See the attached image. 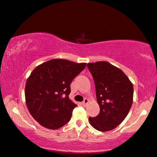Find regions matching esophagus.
<instances>
[{
	"label": "esophagus",
	"instance_id": "esophagus-1",
	"mask_svg": "<svg viewBox=\"0 0 157 157\" xmlns=\"http://www.w3.org/2000/svg\"><path fill=\"white\" fill-rule=\"evenodd\" d=\"M88 103H89V100H88V99H87V98H84L83 102H82V105H86V104H87Z\"/></svg>",
	"mask_w": 157,
	"mask_h": 157
}]
</instances>
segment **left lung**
I'll use <instances>...</instances> for the list:
<instances>
[{"instance_id":"8db88e82","label":"left lung","mask_w":157,"mask_h":157,"mask_svg":"<svg viewBox=\"0 0 157 157\" xmlns=\"http://www.w3.org/2000/svg\"><path fill=\"white\" fill-rule=\"evenodd\" d=\"M93 76L100 113L89 117L91 125L99 131L115 128L126 118L132 105L133 84L117 67L106 61L87 63Z\"/></svg>"}]
</instances>
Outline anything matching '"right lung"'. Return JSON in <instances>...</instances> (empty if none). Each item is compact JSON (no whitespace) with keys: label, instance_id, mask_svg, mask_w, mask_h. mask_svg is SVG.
Masks as SVG:
<instances>
[{"label":"right lung","instance_id":"1","mask_svg":"<svg viewBox=\"0 0 157 157\" xmlns=\"http://www.w3.org/2000/svg\"><path fill=\"white\" fill-rule=\"evenodd\" d=\"M86 65L54 59L32 71L25 86L26 103L31 116L43 127L58 129L71 119L77 105L68 97L70 85Z\"/></svg>","mask_w":157,"mask_h":157}]
</instances>
